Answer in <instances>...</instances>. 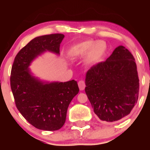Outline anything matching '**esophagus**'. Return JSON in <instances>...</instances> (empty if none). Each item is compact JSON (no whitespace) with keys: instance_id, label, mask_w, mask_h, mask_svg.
<instances>
[{"instance_id":"esophagus-1","label":"esophagus","mask_w":150,"mask_h":150,"mask_svg":"<svg viewBox=\"0 0 150 150\" xmlns=\"http://www.w3.org/2000/svg\"><path fill=\"white\" fill-rule=\"evenodd\" d=\"M78 86H79V88H80V90L82 91L84 90L85 87V82L84 80H80L78 82Z\"/></svg>"}]
</instances>
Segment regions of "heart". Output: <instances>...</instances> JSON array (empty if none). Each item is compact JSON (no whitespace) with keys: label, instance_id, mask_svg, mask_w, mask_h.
Here are the masks:
<instances>
[{"label":"heart","instance_id":"b5f03b06","mask_svg":"<svg viewBox=\"0 0 150 150\" xmlns=\"http://www.w3.org/2000/svg\"><path fill=\"white\" fill-rule=\"evenodd\" d=\"M107 51V46L104 41L89 39L75 44L68 51L70 59L76 60L86 55L85 63L89 65L99 63Z\"/></svg>","mask_w":150,"mask_h":150}]
</instances>
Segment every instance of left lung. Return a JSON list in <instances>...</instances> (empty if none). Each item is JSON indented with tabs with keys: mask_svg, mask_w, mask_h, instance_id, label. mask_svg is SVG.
Segmentation results:
<instances>
[{
	"mask_svg": "<svg viewBox=\"0 0 150 150\" xmlns=\"http://www.w3.org/2000/svg\"><path fill=\"white\" fill-rule=\"evenodd\" d=\"M85 92L94 112L105 122L128 116L137 103L139 78L135 58L123 46L86 73Z\"/></svg>",
	"mask_w": 150,
	"mask_h": 150,
	"instance_id": "left-lung-1",
	"label": "left lung"
}]
</instances>
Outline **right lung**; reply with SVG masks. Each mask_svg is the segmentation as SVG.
Here are the masks:
<instances>
[{
    "mask_svg": "<svg viewBox=\"0 0 150 150\" xmlns=\"http://www.w3.org/2000/svg\"><path fill=\"white\" fill-rule=\"evenodd\" d=\"M65 36L53 34L30 41L15 56L10 87L17 108L31 125L39 130H57L63 127L70 101L79 92L75 80L44 82L32 75V62L46 51L60 54Z\"/></svg>",
    "mask_w": 150,
    "mask_h": 150,
    "instance_id": "obj_1",
    "label": "right lung"
}]
</instances>
